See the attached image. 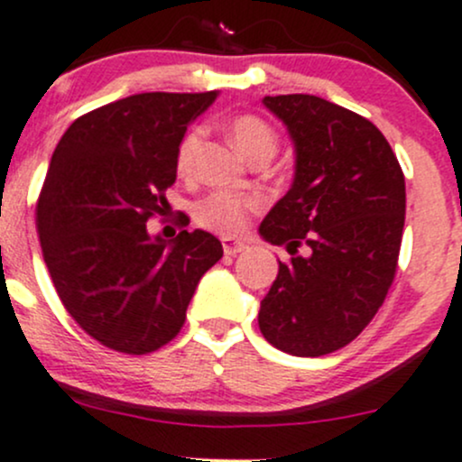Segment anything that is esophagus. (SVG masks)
<instances>
[{
  "instance_id": "esophagus-1",
  "label": "esophagus",
  "mask_w": 462,
  "mask_h": 462,
  "mask_svg": "<svg viewBox=\"0 0 462 462\" xmlns=\"http://www.w3.org/2000/svg\"><path fill=\"white\" fill-rule=\"evenodd\" d=\"M222 248H225V255L236 257L237 253H245L248 246L245 245V242L233 240V237H222Z\"/></svg>"
}]
</instances>
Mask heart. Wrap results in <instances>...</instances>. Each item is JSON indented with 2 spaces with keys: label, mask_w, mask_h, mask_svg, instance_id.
<instances>
[{
  "label": "heart",
  "mask_w": 462,
  "mask_h": 462,
  "mask_svg": "<svg viewBox=\"0 0 462 462\" xmlns=\"http://www.w3.org/2000/svg\"><path fill=\"white\" fill-rule=\"evenodd\" d=\"M229 134L236 143L237 150L253 162V159L263 157L271 159L277 152L279 137L274 128L266 119L259 116H236L229 122ZM200 139H203V128H189L188 133L180 137L179 148H176V172L180 176H189L196 163V152L200 148ZM257 200L253 196L237 194V191L217 189L207 194L194 205V220L205 229L220 233V236H233L245 226L246 214L255 209Z\"/></svg>",
  "instance_id": "b5f03b06"
}]
</instances>
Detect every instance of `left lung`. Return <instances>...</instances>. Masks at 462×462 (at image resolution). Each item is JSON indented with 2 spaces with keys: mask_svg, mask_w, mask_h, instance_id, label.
Returning a JSON list of instances; mask_svg holds the SVG:
<instances>
[{
  "mask_svg": "<svg viewBox=\"0 0 462 462\" xmlns=\"http://www.w3.org/2000/svg\"><path fill=\"white\" fill-rule=\"evenodd\" d=\"M292 137L294 180L259 236L292 255L259 308L277 349L319 357L349 345L384 303L406 220L403 172L369 119L308 93L266 96Z\"/></svg>",
  "mask_w": 462,
  "mask_h": 462,
  "instance_id": "left-lung-1",
  "label": "left lung"
}]
</instances>
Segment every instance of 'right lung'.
<instances>
[{
	"label": "right lung",
	"instance_id": "add662e5",
	"mask_svg": "<svg viewBox=\"0 0 462 462\" xmlns=\"http://www.w3.org/2000/svg\"><path fill=\"white\" fill-rule=\"evenodd\" d=\"M216 96H128L78 117L51 154L36 203L45 266L71 319L108 349L143 356L168 345L222 257L207 231L163 240L146 229L170 207L180 137Z\"/></svg>",
	"mask_w": 462,
	"mask_h": 462
}]
</instances>
